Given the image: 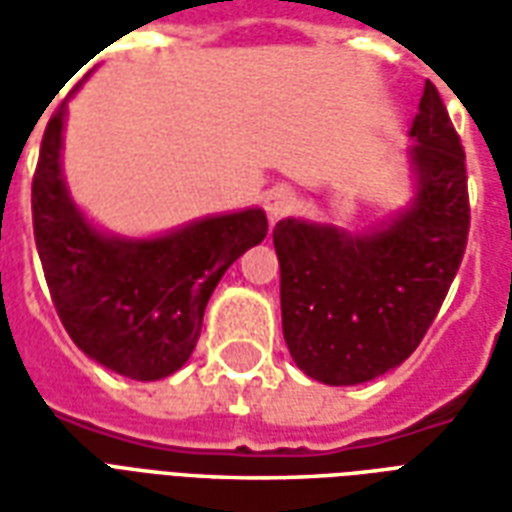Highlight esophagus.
Here are the masks:
<instances>
[{"label":"esophagus","instance_id":"34e87169","mask_svg":"<svg viewBox=\"0 0 512 512\" xmlns=\"http://www.w3.org/2000/svg\"><path fill=\"white\" fill-rule=\"evenodd\" d=\"M293 194H290L288 189H282V186H277V189H271L263 197V205H266V213L271 222H277V219H282V216H288L290 211H293Z\"/></svg>","mask_w":512,"mask_h":512}]
</instances>
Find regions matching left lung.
Instances as JSON below:
<instances>
[{
	"label": "left lung",
	"instance_id": "obj_1",
	"mask_svg": "<svg viewBox=\"0 0 512 512\" xmlns=\"http://www.w3.org/2000/svg\"><path fill=\"white\" fill-rule=\"evenodd\" d=\"M408 134L417 189L389 222L362 235L304 219L274 227L285 343L307 376L329 386L365 384L403 365L466 252V156L430 82Z\"/></svg>",
	"mask_w": 512,
	"mask_h": 512
}]
</instances>
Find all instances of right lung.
Returning a JSON list of instances; mask_svg holds the SVG:
<instances>
[{"mask_svg": "<svg viewBox=\"0 0 512 512\" xmlns=\"http://www.w3.org/2000/svg\"><path fill=\"white\" fill-rule=\"evenodd\" d=\"M65 104L54 112L32 178V224L65 332L98 365L158 381L186 365L224 271L260 244V208L208 216L158 238L95 230L62 178Z\"/></svg>", "mask_w": 512, "mask_h": 512, "instance_id": "obj_1", "label": "right lung"}]
</instances>
